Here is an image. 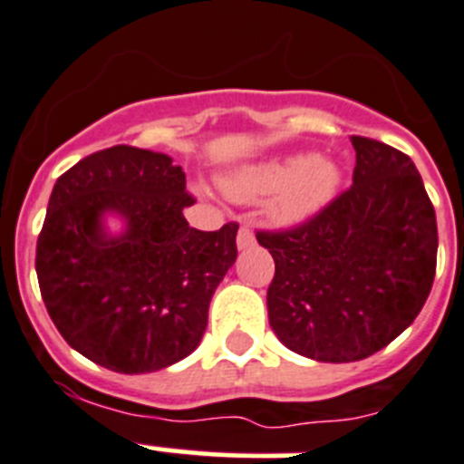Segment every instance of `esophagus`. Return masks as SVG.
<instances>
[{"instance_id": "34e87169", "label": "esophagus", "mask_w": 464, "mask_h": 464, "mask_svg": "<svg viewBox=\"0 0 464 464\" xmlns=\"http://www.w3.org/2000/svg\"><path fill=\"white\" fill-rule=\"evenodd\" d=\"M256 245V236L249 227H240L237 231V249H249V246Z\"/></svg>"}]
</instances>
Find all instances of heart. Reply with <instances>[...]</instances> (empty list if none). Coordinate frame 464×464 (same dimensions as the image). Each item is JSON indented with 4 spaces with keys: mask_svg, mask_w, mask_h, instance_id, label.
Here are the masks:
<instances>
[{
    "mask_svg": "<svg viewBox=\"0 0 464 464\" xmlns=\"http://www.w3.org/2000/svg\"><path fill=\"white\" fill-rule=\"evenodd\" d=\"M341 183V171L323 155L311 158H272L227 173L222 188L237 201L276 192L272 215L281 224H297L332 201Z\"/></svg>",
    "mask_w": 464,
    "mask_h": 464,
    "instance_id": "heart-1",
    "label": "heart"
}]
</instances>
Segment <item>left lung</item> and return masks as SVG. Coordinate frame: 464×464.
I'll list each match as a JSON object with an SVG mask.
<instances>
[{
    "instance_id": "obj_1",
    "label": "left lung",
    "mask_w": 464,
    "mask_h": 464,
    "mask_svg": "<svg viewBox=\"0 0 464 464\" xmlns=\"http://www.w3.org/2000/svg\"><path fill=\"white\" fill-rule=\"evenodd\" d=\"M350 141V189L300 227L256 233L275 258L270 327L315 362L382 350L414 323L435 279V208L414 162L369 137Z\"/></svg>"
}]
</instances>
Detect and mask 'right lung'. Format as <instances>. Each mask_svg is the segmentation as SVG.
Returning <instances> with one entry per match:
<instances>
[{
  "instance_id": "add662e5",
  "label": "right lung",
  "mask_w": 464,
  "mask_h": 464,
  "mask_svg": "<svg viewBox=\"0 0 464 464\" xmlns=\"http://www.w3.org/2000/svg\"><path fill=\"white\" fill-rule=\"evenodd\" d=\"M194 197L164 153L111 146L59 176L36 242L45 309L66 343L116 373H153L197 350L237 224L197 231ZM126 222L121 237L104 215Z\"/></svg>"
}]
</instances>
